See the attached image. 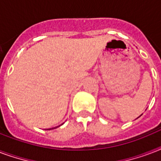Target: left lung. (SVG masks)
Returning <instances> with one entry per match:
<instances>
[{
	"instance_id": "obj_1",
	"label": "left lung",
	"mask_w": 161,
	"mask_h": 161,
	"mask_svg": "<svg viewBox=\"0 0 161 161\" xmlns=\"http://www.w3.org/2000/svg\"><path fill=\"white\" fill-rule=\"evenodd\" d=\"M141 115H142V114H141ZM141 115H140V116H141ZM140 116H139V117H140Z\"/></svg>"
}]
</instances>
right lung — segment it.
<instances>
[{
    "mask_svg": "<svg viewBox=\"0 0 161 161\" xmlns=\"http://www.w3.org/2000/svg\"><path fill=\"white\" fill-rule=\"evenodd\" d=\"M56 128H57V127H56ZM50 129H51V128H50ZM50 129H48V130H50Z\"/></svg>",
    "mask_w": 161,
    "mask_h": 161,
    "instance_id": "right-lung-1",
    "label": "right lung"
}]
</instances>
